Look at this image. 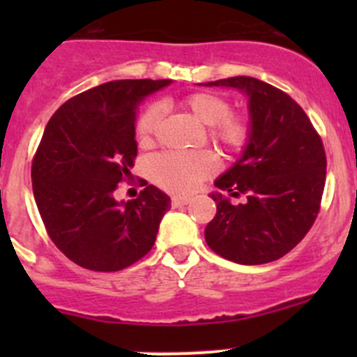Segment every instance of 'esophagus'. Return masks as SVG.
I'll return each instance as SVG.
<instances>
[{
    "mask_svg": "<svg viewBox=\"0 0 357 357\" xmlns=\"http://www.w3.org/2000/svg\"><path fill=\"white\" fill-rule=\"evenodd\" d=\"M188 204H189L188 197H173L172 198V206L173 207H182V206H188Z\"/></svg>",
    "mask_w": 357,
    "mask_h": 357,
    "instance_id": "34e87169",
    "label": "esophagus"
}]
</instances>
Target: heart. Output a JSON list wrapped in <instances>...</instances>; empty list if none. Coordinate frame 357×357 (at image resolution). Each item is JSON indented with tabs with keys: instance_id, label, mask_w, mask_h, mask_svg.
Segmentation results:
<instances>
[{
	"instance_id": "b5f03b06",
	"label": "heart",
	"mask_w": 357,
	"mask_h": 357,
	"mask_svg": "<svg viewBox=\"0 0 357 357\" xmlns=\"http://www.w3.org/2000/svg\"><path fill=\"white\" fill-rule=\"evenodd\" d=\"M182 107L189 110L202 125L209 127V137L229 151H239L250 139V123L247 116L229 112L227 98L214 93H193L182 100ZM162 110L159 105H150L135 121V137L141 144H150L155 137ZM218 160L209 151H166L153 157L150 172L153 181L172 193H191L204 178L213 175Z\"/></svg>"
}]
</instances>
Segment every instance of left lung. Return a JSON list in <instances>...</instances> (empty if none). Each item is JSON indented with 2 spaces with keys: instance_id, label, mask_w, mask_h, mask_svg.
Instances as JSON below:
<instances>
[{
  "instance_id": "left-lung-1",
  "label": "left lung",
  "mask_w": 357,
  "mask_h": 357,
  "mask_svg": "<svg viewBox=\"0 0 357 357\" xmlns=\"http://www.w3.org/2000/svg\"><path fill=\"white\" fill-rule=\"evenodd\" d=\"M248 96L250 139L238 162L216 182V216L206 227L213 252L239 264L280 259L304 239L320 211L326 150L302 107L284 91L252 77L207 82Z\"/></svg>"
}]
</instances>
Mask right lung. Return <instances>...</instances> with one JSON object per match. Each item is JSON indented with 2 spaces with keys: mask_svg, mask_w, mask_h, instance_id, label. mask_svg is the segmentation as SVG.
Wrapping results in <instances>:
<instances>
[{
  "mask_svg": "<svg viewBox=\"0 0 357 357\" xmlns=\"http://www.w3.org/2000/svg\"><path fill=\"white\" fill-rule=\"evenodd\" d=\"M172 80H114L73 96L44 128L31 188L46 232L62 254L93 272H119L155 243L169 197L144 181L135 200L114 191L137 155L135 114Z\"/></svg>",
  "mask_w": 357,
  "mask_h": 357,
  "instance_id": "add662e5",
  "label": "right lung"
}]
</instances>
